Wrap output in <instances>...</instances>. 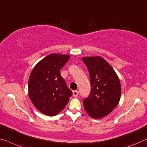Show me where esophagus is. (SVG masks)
I'll return each instance as SVG.
<instances>
[{
  "label": "esophagus",
  "instance_id": "esophagus-1",
  "mask_svg": "<svg viewBox=\"0 0 147 147\" xmlns=\"http://www.w3.org/2000/svg\"><path fill=\"white\" fill-rule=\"evenodd\" d=\"M78 94V90H73V95L74 97H76Z\"/></svg>",
  "mask_w": 147,
  "mask_h": 147
}]
</instances>
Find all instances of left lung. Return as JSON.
<instances>
[{"mask_svg": "<svg viewBox=\"0 0 147 147\" xmlns=\"http://www.w3.org/2000/svg\"><path fill=\"white\" fill-rule=\"evenodd\" d=\"M89 72L91 92L83 100L84 110L95 119L103 118L112 112L119 104L121 86L119 76L102 57L82 58Z\"/></svg>", "mask_w": 147, "mask_h": 147, "instance_id": "1", "label": "left lung"}]
</instances>
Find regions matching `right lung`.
I'll use <instances>...</instances> for the list:
<instances>
[{
  "label": "right lung",
  "instance_id": "right-lung-1",
  "mask_svg": "<svg viewBox=\"0 0 147 147\" xmlns=\"http://www.w3.org/2000/svg\"><path fill=\"white\" fill-rule=\"evenodd\" d=\"M71 56L51 54L33 68L28 79L29 98L43 114L55 116L63 110L73 94L60 71Z\"/></svg>",
  "mask_w": 147,
  "mask_h": 147
}]
</instances>
